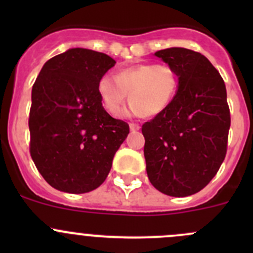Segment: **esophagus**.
<instances>
[{
	"label": "esophagus",
	"instance_id": "obj_1",
	"mask_svg": "<svg viewBox=\"0 0 253 253\" xmlns=\"http://www.w3.org/2000/svg\"><path fill=\"white\" fill-rule=\"evenodd\" d=\"M139 128H141V126H139L138 124H134V122H132V124H129V129H131L132 132L138 131Z\"/></svg>",
	"mask_w": 253,
	"mask_h": 253
}]
</instances>
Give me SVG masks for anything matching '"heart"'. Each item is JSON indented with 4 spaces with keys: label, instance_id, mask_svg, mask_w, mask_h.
Instances as JSON below:
<instances>
[{
    "label": "heart",
    "instance_id": "1",
    "mask_svg": "<svg viewBox=\"0 0 253 253\" xmlns=\"http://www.w3.org/2000/svg\"><path fill=\"white\" fill-rule=\"evenodd\" d=\"M178 89V76L167 63H141L116 73L103 76L98 93L104 108L114 117L121 116L128 100L133 114L155 116L169 108Z\"/></svg>",
    "mask_w": 253,
    "mask_h": 253
}]
</instances>
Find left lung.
<instances>
[{"label":"left lung","instance_id":"1","mask_svg":"<svg viewBox=\"0 0 253 253\" xmlns=\"http://www.w3.org/2000/svg\"><path fill=\"white\" fill-rule=\"evenodd\" d=\"M175 68L178 89L169 108L142 126L150 183L172 197L200 192L216 175L228 149L230 110L223 78L197 51L155 52Z\"/></svg>","mask_w":253,"mask_h":253}]
</instances>
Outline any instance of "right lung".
Wrapping results in <instances>:
<instances>
[{
  "instance_id": "obj_1",
  "label": "right lung",
  "mask_w": 253,
  "mask_h": 253,
  "mask_svg": "<svg viewBox=\"0 0 253 253\" xmlns=\"http://www.w3.org/2000/svg\"><path fill=\"white\" fill-rule=\"evenodd\" d=\"M116 61L88 48H70L50 58L32 89L30 155L50 186L68 193L98 188L110 172L115 153L129 133L111 117L98 82Z\"/></svg>"
}]
</instances>
